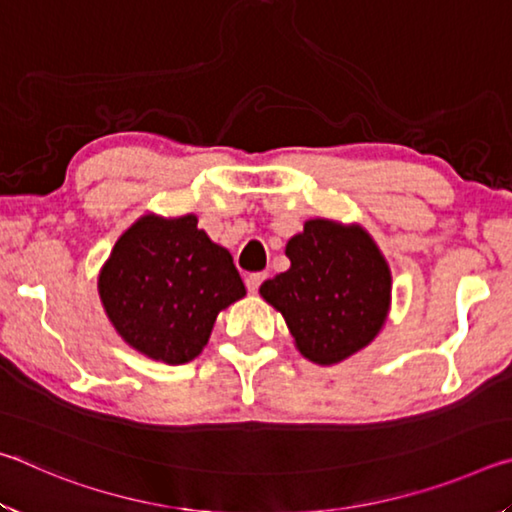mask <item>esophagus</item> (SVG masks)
Here are the masks:
<instances>
[{
  "mask_svg": "<svg viewBox=\"0 0 512 512\" xmlns=\"http://www.w3.org/2000/svg\"><path fill=\"white\" fill-rule=\"evenodd\" d=\"M266 280V273H250L246 277V287L250 293H257V289L262 287V282Z\"/></svg>",
  "mask_w": 512,
  "mask_h": 512,
  "instance_id": "1",
  "label": "esophagus"
}]
</instances>
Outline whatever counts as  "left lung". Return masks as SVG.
Here are the masks:
<instances>
[{"label":"left lung","instance_id":"left-lung-1","mask_svg":"<svg viewBox=\"0 0 512 512\" xmlns=\"http://www.w3.org/2000/svg\"><path fill=\"white\" fill-rule=\"evenodd\" d=\"M291 268L259 293L282 311L298 350L329 366L375 339L391 305V271L359 225L314 219L287 244Z\"/></svg>","mask_w":512,"mask_h":512}]
</instances>
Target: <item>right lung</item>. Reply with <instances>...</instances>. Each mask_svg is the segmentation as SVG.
<instances>
[{
    "label": "right lung",
    "instance_id": "add662e5",
    "mask_svg": "<svg viewBox=\"0 0 512 512\" xmlns=\"http://www.w3.org/2000/svg\"><path fill=\"white\" fill-rule=\"evenodd\" d=\"M196 216H142L115 244L99 275L110 323L155 361L187 363L205 348L219 311L246 296L228 250Z\"/></svg>",
    "mask_w": 512,
    "mask_h": 512
}]
</instances>
